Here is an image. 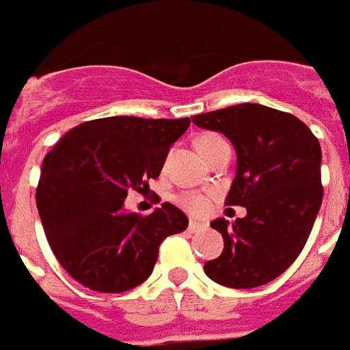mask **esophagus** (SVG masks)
Masks as SVG:
<instances>
[{"mask_svg": "<svg viewBox=\"0 0 350 350\" xmlns=\"http://www.w3.org/2000/svg\"><path fill=\"white\" fill-rule=\"evenodd\" d=\"M203 228H205V224H202V222H196V220H190V222H188V230H190L192 234H194V232H200Z\"/></svg>", "mask_w": 350, "mask_h": 350, "instance_id": "esophagus-1", "label": "esophagus"}]
</instances>
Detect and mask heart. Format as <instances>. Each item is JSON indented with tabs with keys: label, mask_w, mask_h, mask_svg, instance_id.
I'll list each match as a JSON object with an SVG mask.
<instances>
[{
	"label": "heart",
	"mask_w": 350,
	"mask_h": 350,
	"mask_svg": "<svg viewBox=\"0 0 350 350\" xmlns=\"http://www.w3.org/2000/svg\"><path fill=\"white\" fill-rule=\"evenodd\" d=\"M222 137L217 135V133H205L202 135L200 139H198V148H200V152H203L205 148L213 145V143H217ZM177 203H179L180 209H185L188 215H194V217H205L207 213L211 211V203H213V194L209 192H185V194H180L177 198Z\"/></svg>",
	"instance_id": "1"
}]
</instances>
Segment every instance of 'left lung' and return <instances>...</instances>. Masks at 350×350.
<instances>
[{
  "label": "left lung",
  "instance_id": "obj_1",
  "mask_svg": "<svg viewBox=\"0 0 350 350\" xmlns=\"http://www.w3.org/2000/svg\"><path fill=\"white\" fill-rule=\"evenodd\" d=\"M198 128L220 131L234 143L237 173L226 205L247 217L211 228L224 250L205 262V273L230 288H254L277 279L298 258L322 203L321 143L299 118L260 103L196 115Z\"/></svg>",
  "mask_w": 350,
  "mask_h": 350
}]
</instances>
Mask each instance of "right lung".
I'll return each mask as SVG.
<instances>
[{
	"mask_svg": "<svg viewBox=\"0 0 350 350\" xmlns=\"http://www.w3.org/2000/svg\"><path fill=\"white\" fill-rule=\"evenodd\" d=\"M190 118L109 116L75 126L44 156L36 202L62 267L96 292L118 294L145 282L167 235L188 226L171 203L141 217L124 211L145 194Z\"/></svg>",
	"mask_w": 350,
	"mask_h": 350,
	"instance_id": "1",
	"label": "right lung"
}]
</instances>
